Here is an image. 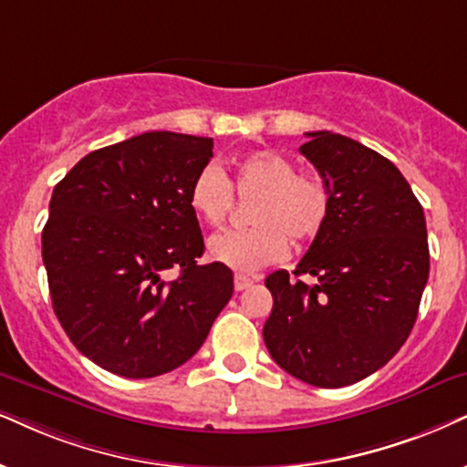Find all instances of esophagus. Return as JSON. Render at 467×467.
<instances>
[{"label":"esophagus","mask_w":467,"mask_h":467,"mask_svg":"<svg viewBox=\"0 0 467 467\" xmlns=\"http://www.w3.org/2000/svg\"><path fill=\"white\" fill-rule=\"evenodd\" d=\"M252 285L254 280L250 275H244V274L234 275V291H245V288H250Z\"/></svg>","instance_id":"34e87169"}]
</instances>
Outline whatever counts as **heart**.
Masks as SVG:
<instances>
[{
	"mask_svg": "<svg viewBox=\"0 0 467 467\" xmlns=\"http://www.w3.org/2000/svg\"><path fill=\"white\" fill-rule=\"evenodd\" d=\"M234 192L250 200L247 220L254 226L226 230L209 241V256L234 271H258L285 261L288 239L308 244L321 234L332 211V193L317 174H297L291 159L274 150H256L239 159L233 176L204 165L190 185V209L200 222L220 228L234 206Z\"/></svg>",
	"mask_w": 467,
	"mask_h": 467,
	"instance_id": "heart-1",
	"label": "heart"
}]
</instances>
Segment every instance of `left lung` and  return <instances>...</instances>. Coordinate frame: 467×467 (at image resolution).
Wrapping results in <instances>:
<instances>
[{
  "mask_svg": "<svg viewBox=\"0 0 467 467\" xmlns=\"http://www.w3.org/2000/svg\"><path fill=\"white\" fill-rule=\"evenodd\" d=\"M299 152L332 193V211L291 280L265 286L274 308L265 345L280 368L317 388L351 386L394 358L410 336L429 280L427 222L399 168L332 131L306 133Z\"/></svg>",
  "mask_w": 467,
  "mask_h": 467,
  "instance_id": "obj_1",
  "label": "left lung"
}]
</instances>
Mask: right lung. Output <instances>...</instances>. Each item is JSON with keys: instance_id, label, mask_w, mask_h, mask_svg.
<instances>
[{"instance_id": "right-lung-1", "label": "right lung", "mask_w": 467, "mask_h": 467, "mask_svg": "<svg viewBox=\"0 0 467 467\" xmlns=\"http://www.w3.org/2000/svg\"><path fill=\"white\" fill-rule=\"evenodd\" d=\"M211 157V138L149 131L86 155L53 190L43 228L53 312L109 373L179 368L233 297L226 265H198L204 241L187 200Z\"/></svg>"}]
</instances>
